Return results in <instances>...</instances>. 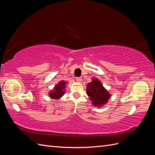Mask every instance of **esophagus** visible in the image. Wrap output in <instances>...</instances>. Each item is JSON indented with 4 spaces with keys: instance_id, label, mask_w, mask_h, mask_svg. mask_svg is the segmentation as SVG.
<instances>
[{
    "instance_id": "obj_1",
    "label": "esophagus",
    "mask_w": 155,
    "mask_h": 155,
    "mask_svg": "<svg viewBox=\"0 0 155 155\" xmlns=\"http://www.w3.org/2000/svg\"><path fill=\"white\" fill-rule=\"evenodd\" d=\"M76 79L77 82H78V83H80V82H81V81H82V78H80V77H78V78H76Z\"/></svg>"
}]
</instances>
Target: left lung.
<instances>
[{
	"label": "left lung",
	"instance_id": "8db88e82",
	"mask_svg": "<svg viewBox=\"0 0 155 155\" xmlns=\"http://www.w3.org/2000/svg\"><path fill=\"white\" fill-rule=\"evenodd\" d=\"M87 94L93 105L98 107L105 105L110 97L101 82L96 78H93L92 82L87 84Z\"/></svg>",
	"mask_w": 155,
	"mask_h": 155
}]
</instances>
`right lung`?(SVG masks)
I'll list each match as a JSON object with an SVG mask.
<instances>
[{
    "instance_id": "add662e5",
    "label": "right lung",
    "mask_w": 155,
    "mask_h": 155,
    "mask_svg": "<svg viewBox=\"0 0 155 155\" xmlns=\"http://www.w3.org/2000/svg\"><path fill=\"white\" fill-rule=\"evenodd\" d=\"M66 82L64 81H60L57 85L54 88V90L49 92V96L52 99L57 100L62 97L64 93V88Z\"/></svg>"
}]
</instances>
